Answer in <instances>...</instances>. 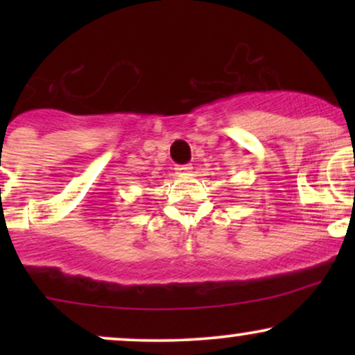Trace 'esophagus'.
Listing matches in <instances>:
<instances>
[{"instance_id": "obj_1", "label": "esophagus", "mask_w": 355, "mask_h": 355, "mask_svg": "<svg viewBox=\"0 0 355 355\" xmlns=\"http://www.w3.org/2000/svg\"><path fill=\"white\" fill-rule=\"evenodd\" d=\"M177 173H180V175H187V173H190L191 172V165H178L177 168Z\"/></svg>"}]
</instances>
